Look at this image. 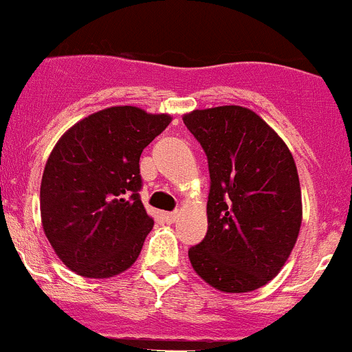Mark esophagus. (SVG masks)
<instances>
[{"mask_svg":"<svg viewBox=\"0 0 352 352\" xmlns=\"http://www.w3.org/2000/svg\"><path fill=\"white\" fill-rule=\"evenodd\" d=\"M176 217H177L176 210L175 212H164V219H166V222H169V224H171V222H175Z\"/></svg>","mask_w":352,"mask_h":352,"instance_id":"esophagus-1","label":"esophagus"}]
</instances>
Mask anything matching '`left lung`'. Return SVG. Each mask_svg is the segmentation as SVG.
Segmentation results:
<instances>
[{"label":"left lung","instance_id":"1","mask_svg":"<svg viewBox=\"0 0 352 352\" xmlns=\"http://www.w3.org/2000/svg\"><path fill=\"white\" fill-rule=\"evenodd\" d=\"M184 124L210 173L208 229L188 250L195 272L224 293H250L279 274L301 228V188L287 145L241 106L197 109Z\"/></svg>","mask_w":352,"mask_h":352}]
</instances>
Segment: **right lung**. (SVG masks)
Instances as JSON below:
<instances>
[{
	"instance_id": "1",
	"label": "right lung",
	"mask_w": 352,
	"mask_h": 352,
	"mask_svg": "<svg viewBox=\"0 0 352 352\" xmlns=\"http://www.w3.org/2000/svg\"><path fill=\"white\" fill-rule=\"evenodd\" d=\"M169 123L168 114L116 106L59 138L44 168L41 217L69 270L106 279L138 258L154 226L140 200V155Z\"/></svg>"
}]
</instances>
